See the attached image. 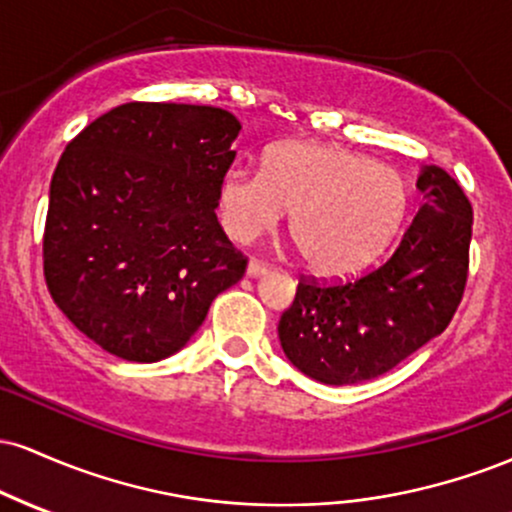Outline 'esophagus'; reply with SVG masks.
Returning <instances> with one entry per match:
<instances>
[{
  "instance_id": "34e87169",
  "label": "esophagus",
  "mask_w": 512,
  "mask_h": 512,
  "mask_svg": "<svg viewBox=\"0 0 512 512\" xmlns=\"http://www.w3.org/2000/svg\"><path fill=\"white\" fill-rule=\"evenodd\" d=\"M269 269L267 262H260V260H250L248 262V276H260Z\"/></svg>"
}]
</instances>
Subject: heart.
<instances>
[{"mask_svg":"<svg viewBox=\"0 0 512 512\" xmlns=\"http://www.w3.org/2000/svg\"><path fill=\"white\" fill-rule=\"evenodd\" d=\"M407 209V182L397 170L330 144H281L264 170L236 166L219 185V219L236 243L260 238L291 211L293 243L325 276L366 269L397 236Z\"/></svg>","mask_w":512,"mask_h":512,"instance_id":"b5f03b06","label":"heart"}]
</instances>
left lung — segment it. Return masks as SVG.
Masks as SVG:
<instances>
[{
	"instance_id": "left-lung-1",
	"label": "left lung",
	"mask_w": 512,
	"mask_h": 512,
	"mask_svg": "<svg viewBox=\"0 0 512 512\" xmlns=\"http://www.w3.org/2000/svg\"><path fill=\"white\" fill-rule=\"evenodd\" d=\"M416 187L424 204L392 257L354 279L298 281L279 342L317 383L378 378L450 325L467 286L474 211L443 168L424 166Z\"/></svg>"
}]
</instances>
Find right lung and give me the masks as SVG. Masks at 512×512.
I'll return each mask as SVG.
<instances>
[{"instance_id": "1", "label": "right lung", "mask_w": 512, "mask_h": 512, "mask_svg": "<svg viewBox=\"0 0 512 512\" xmlns=\"http://www.w3.org/2000/svg\"><path fill=\"white\" fill-rule=\"evenodd\" d=\"M240 122L228 110L125 103L67 144L50 182L45 284L103 351L161 361L190 342L248 257L216 207Z\"/></svg>"}]
</instances>
